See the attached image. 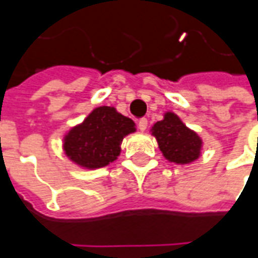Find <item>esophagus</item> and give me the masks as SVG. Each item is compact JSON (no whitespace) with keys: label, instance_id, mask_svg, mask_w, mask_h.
I'll use <instances>...</instances> for the list:
<instances>
[{"label":"esophagus","instance_id":"34e87169","mask_svg":"<svg viewBox=\"0 0 258 258\" xmlns=\"http://www.w3.org/2000/svg\"><path fill=\"white\" fill-rule=\"evenodd\" d=\"M146 127H148V119H139V120H138V129H139V131H142V132H144V131H146Z\"/></svg>","mask_w":258,"mask_h":258}]
</instances>
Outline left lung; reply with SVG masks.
<instances>
[{
	"label": "left lung",
	"mask_w": 258,
	"mask_h": 258,
	"mask_svg": "<svg viewBox=\"0 0 258 258\" xmlns=\"http://www.w3.org/2000/svg\"><path fill=\"white\" fill-rule=\"evenodd\" d=\"M161 152L169 162L191 164L201 155L203 141L194 131L188 129L172 112H166L164 119L152 126Z\"/></svg>",
	"instance_id": "8db88e82"
}]
</instances>
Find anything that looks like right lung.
<instances>
[{
	"label": "right lung",
	"mask_w": 258,
	"mask_h": 258,
	"mask_svg": "<svg viewBox=\"0 0 258 258\" xmlns=\"http://www.w3.org/2000/svg\"><path fill=\"white\" fill-rule=\"evenodd\" d=\"M136 131L132 119L114 107L100 106L64 136L66 155L82 168L97 169L116 161L124 136Z\"/></svg>",
	"instance_id": "1"
}]
</instances>
